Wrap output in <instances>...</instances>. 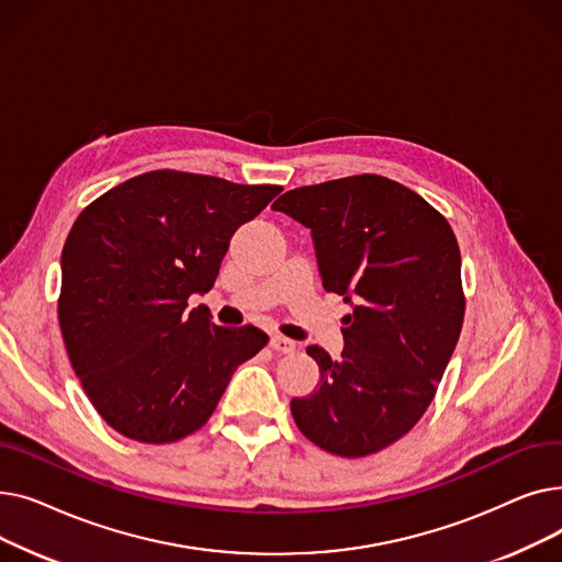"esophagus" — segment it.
<instances>
[{
    "label": "esophagus",
    "mask_w": 562,
    "mask_h": 562,
    "mask_svg": "<svg viewBox=\"0 0 562 562\" xmlns=\"http://www.w3.org/2000/svg\"><path fill=\"white\" fill-rule=\"evenodd\" d=\"M269 346H271L276 352H280V356H289V352L296 350V344H293V341L286 339V337H282V335H271Z\"/></svg>",
    "instance_id": "obj_1"
}]
</instances>
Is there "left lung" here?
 <instances>
[{
	"mask_svg": "<svg viewBox=\"0 0 562 562\" xmlns=\"http://www.w3.org/2000/svg\"><path fill=\"white\" fill-rule=\"evenodd\" d=\"M273 210L312 229L323 289L352 305L339 360L307 346L321 382L291 401L293 422L333 456L387 449L424 417L460 337L456 234L419 193L380 175L293 189Z\"/></svg>",
	"mask_w": 562,
	"mask_h": 562,
	"instance_id": "left-lung-1",
	"label": "left lung"
}]
</instances>
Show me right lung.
Segmentation results:
<instances>
[{
  "label": "right lung",
  "mask_w": 562,
  "mask_h": 562,
  "mask_svg": "<svg viewBox=\"0 0 562 562\" xmlns=\"http://www.w3.org/2000/svg\"><path fill=\"white\" fill-rule=\"evenodd\" d=\"M282 187L150 170L77 216L61 252L58 326L100 417L143 445H170L206 424L236 367L269 341L221 328L191 293L218 276L236 227Z\"/></svg>",
  "instance_id": "obj_1"
}]
</instances>
